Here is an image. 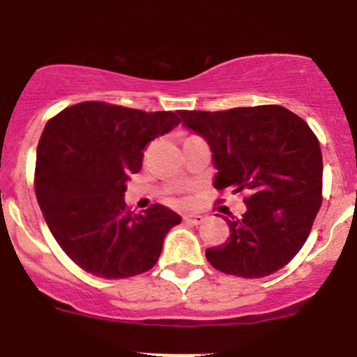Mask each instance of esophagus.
Segmentation results:
<instances>
[{
  "instance_id": "obj_1",
  "label": "esophagus",
  "mask_w": 357,
  "mask_h": 357,
  "mask_svg": "<svg viewBox=\"0 0 357 357\" xmlns=\"http://www.w3.org/2000/svg\"><path fill=\"white\" fill-rule=\"evenodd\" d=\"M184 222L189 223V225H200L204 222V216L202 214H185Z\"/></svg>"
}]
</instances>
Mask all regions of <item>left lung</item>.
Masks as SVG:
<instances>
[{"label":"left lung","instance_id":"left-lung-1","mask_svg":"<svg viewBox=\"0 0 357 357\" xmlns=\"http://www.w3.org/2000/svg\"><path fill=\"white\" fill-rule=\"evenodd\" d=\"M178 114L213 151L214 188L247 195L245 214L225 218L229 241L207 248V261L245 279L272 275L304 247L321 206L324 162L317 135L280 105Z\"/></svg>","mask_w":357,"mask_h":357}]
</instances>
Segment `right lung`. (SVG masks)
<instances>
[{
	"mask_svg": "<svg viewBox=\"0 0 357 357\" xmlns=\"http://www.w3.org/2000/svg\"><path fill=\"white\" fill-rule=\"evenodd\" d=\"M181 123L176 112H144L82 102L50 119L37 146L36 197L73 263L103 279L148 272L169 229L182 218L153 204L132 213L127 181L143 166L150 141Z\"/></svg>",
	"mask_w": 357,
	"mask_h": 357,
	"instance_id": "obj_1",
	"label": "right lung"
}]
</instances>
